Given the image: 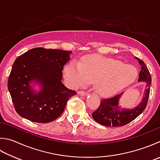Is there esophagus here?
<instances>
[{"instance_id": "esophagus-1", "label": "esophagus", "mask_w": 160, "mask_h": 160, "mask_svg": "<svg viewBox=\"0 0 160 160\" xmlns=\"http://www.w3.org/2000/svg\"><path fill=\"white\" fill-rule=\"evenodd\" d=\"M78 94L81 96H85L86 95H88V92L83 91V90H79V91H78Z\"/></svg>"}]
</instances>
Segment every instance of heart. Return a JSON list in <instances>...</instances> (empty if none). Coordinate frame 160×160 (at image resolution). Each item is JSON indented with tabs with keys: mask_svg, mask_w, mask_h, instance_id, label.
<instances>
[{
	"mask_svg": "<svg viewBox=\"0 0 160 160\" xmlns=\"http://www.w3.org/2000/svg\"><path fill=\"white\" fill-rule=\"evenodd\" d=\"M68 83L76 88L93 82L94 89L102 96H110L133 83L138 76L136 68L121 61L90 55L79 62L72 61L65 68Z\"/></svg>",
	"mask_w": 160,
	"mask_h": 160,
	"instance_id": "heart-1",
	"label": "heart"
}]
</instances>
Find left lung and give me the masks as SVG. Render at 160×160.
Wrapping results in <instances>:
<instances>
[{
  "label": "left lung",
  "instance_id": "left-lung-1",
  "mask_svg": "<svg viewBox=\"0 0 160 160\" xmlns=\"http://www.w3.org/2000/svg\"><path fill=\"white\" fill-rule=\"evenodd\" d=\"M138 63L141 65L138 81H143L146 82V92L142 102L134 109H120L118 107V99L122 93L112 98L102 99L100 104L97 110L92 113V116L96 122L108 127H120L128 124L137 118L145 110L150 95V87L151 85V76L148 69L142 60L138 59Z\"/></svg>",
  "mask_w": 160,
  "mask_h": 160
}]
</instances>
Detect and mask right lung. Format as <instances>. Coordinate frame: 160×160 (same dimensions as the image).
I'll return each instance as SVG.
<instances>
[{
	"label": "right lung",
	"instance_id": "right-lung-1",
	"mask_svg": "<svg viewBox=\"0 0 160 160\" xmlns=\"http://www.w3.org/2000/svg\"><path fill=\"white\" fill-rule=\"evenodd\" d=\"M71 51L33 48L15 60L8 88L17 113L32 122H52L64 111L68 99L77 92L62 83V70ZM40 82L43 90L36 94L29 83Z\"/></svg>",
	"mask_w": 160,
	"mask_h": 160
}]
</instances>
